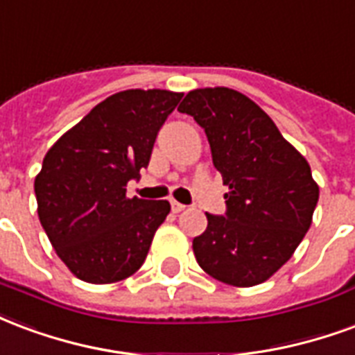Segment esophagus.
Masks as SVG:
<instances>
[{
    "instance_id": "34e87169",
    "label": "esophagus",
    "mask_w": 355,
    "mask_h": 355,
    "mask_svg": "<svg viewBox=\"0 0 355 355\" xmlns=\"http://www.w3.org/2000/svg\"><path fill=\"white\" fill-rule=\"evenodd\" d=\"M170 206H172V211H174V214H180V211H183V209L187 208L185 204L178 202V200H172V202H170Z\"/></svg>"
}]
</instances>
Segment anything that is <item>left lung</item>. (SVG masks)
I'll list each match as a JSON object with an SVG mask.
<instances>
[{
  "mask_svg": "<svg viewBox=\"0 0 355 355\" xmlns=\"http://www.w3.org/2000/svg\"><path fill=\"white\" fill-rule=\"evenodd\" d=\"M200 124L223 178L227 214L193 240L198 265L236 287L268 280L312 225L320 187L306 159L257 103L227 87L191 90L178 107Z\"/></svg>",
  "mask_w": 355,
  "mask_h": 355,
  "instance_id": "left-lung-1",
  "label": "left lung"
}]
</instances>
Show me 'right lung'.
Wrapping results in <instances>:
<instances>
[{
  "label": "right lung",
  "instance_id": "obj_1",
  "mask_svg": "<svg viewBox=\"0 0 355 355\" xmlns=\"http://www.w3.org/2000/svg\"><path fill=\"white\" fill-rule=\"evenodd\" d=\"M181 96L160 89L117 92L46 151L33 183L37 216L79 280L113 284L144 265L170 202L128 198L126 183L149 164L160 126Z\"/></svg>",
  "mask_w": 355,
  "mask_h": 355
}]
</instances>
